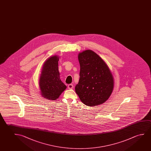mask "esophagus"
Returning a JSON list of instances; mask_svg holds the SVG:
<instances>
[{
	"label": "esophagus",
	"instance_id": "esophagus-1",
	"mask_svg": "<svg viewBox=\"0 0 151 151\" xmlns=\"http://www.w3.org/2000/svg\"><path fill=\"white\" fill-rule=\"evenodd\" d=\"M74 88V86H73V84H69L68 85V89H73V88Z\"/></svg>",
	"mask_w": 151,
	"mask_h": 151
}]
</instances>
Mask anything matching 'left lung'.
I'll list each match as a JSON object with an SVG mask.
<instances>
[{
  "instance_id": "left-lung-1",
  "label": "left lung",
  "mask_w": 151,
  "mask_h": 151,
  "mask_svg": "<svg viewBox=\"0 0 151 151\" xmlns=\"http://www.w3.org/2000/svg\"><path fill=\"white\" fill-rule=\"evenodd\" d=\"M79 82L75 91L87 106L93 107L106 102L114 88V78L106 63L97 54L87 50L78 54Z\"/></svg>"
}]
</instances>
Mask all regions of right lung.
<instances>
[{"label": "right lung", "mask_w": 151, "mask_h": 151, "mask_svg": "<svg viewBox=\"0 0 151 151\" xmlns=\"http://www.w3.org/2000/svg\"><path fill=\"white\" fill-rule=\"evenodd\" d=\"M58 56H52L44 62L39 85L40 93L48 100H55L65 91L66 86L60 79L58 70Z\"/></svg>", "instance_id": "right-lung-1"}]
</instances>
